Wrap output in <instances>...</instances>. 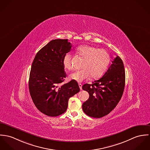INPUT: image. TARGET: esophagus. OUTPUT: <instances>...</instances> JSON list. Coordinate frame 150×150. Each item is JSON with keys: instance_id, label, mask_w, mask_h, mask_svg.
<instances>
[{"instance_id": "esophagus-1", "label": "esophagus", "mask_w": 150, "mask_h": 150, "mask_svg": "<svg viewBox=\"0 0 150 150\" xmlns=\"http://www.w3.org/2000/svg\"><path fill=\"white\" fill-rule=\"evenodd\" d=\"M79 88H80V89L81 90H82V84H81V83H79Z\"/></svg>"}]
</instances>
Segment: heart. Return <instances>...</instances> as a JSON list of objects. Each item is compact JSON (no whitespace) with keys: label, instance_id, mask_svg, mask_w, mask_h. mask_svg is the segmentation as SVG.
Wrapping results in <instances>:
<instances>
[{"label":"heart","instance_id":"1","mask_svg":"<svg viewBox=\"0 0 150 150\" xmlns=\"http://www.w3.org/2000/svg\"><path fill=\"white\" fill-rule=\"evenodd\" d=\"M76 53L84 59L82 66L83 69L71 73L69 75L70 79L82 82L90 76L93 79H97L103 74L110 61V56L107 50L82 45L76 49ZM63 64L65 69H71V56L69 53L63 56Z\"/></svg>","mask_w":150,"mask_h":150}]
</instances>
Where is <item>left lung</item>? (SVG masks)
<instances>
[{
    "label": "left lung",
    "instance_id": "obj_1",
    "mask_svg": "<svg viewBox=\"0 0 150 150\" xmlns=\"http://www.w3.org/2000/svg\"><path fill=\"white\" fill-rule=\"evenodd\" d=\"M125 83L123 62L118 56L112 62L104 75L92 84H84L82 89L89 98L82 105L83 112L88 116L100 118L113 110L121 100Z\"/></svg>",
    "mask_w": 150,
    "mask_h": 150
}]
</instances>
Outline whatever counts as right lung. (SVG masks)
Segmentation results:
<instances>
[{
  "label": "right lung",
  "instance_id": "right-lung-1",
  "mask_svg": "<svg viewBox=\"0 0 150 150\" xmlns=\"http://www.w3.org/2000/svg\"><path fill=\"white\" fill-rule=\"evenodd\" d=\"M71 47L67 39L53 40L39 50L34 59L29 76V91L36 108L48 116L64 113L69 98L80 91L77 82L74 80L60 84L66 77L63 58Z\"/></svg>",
  "mask_w": 150,
  "mask_h": 150
}]
</instances>
